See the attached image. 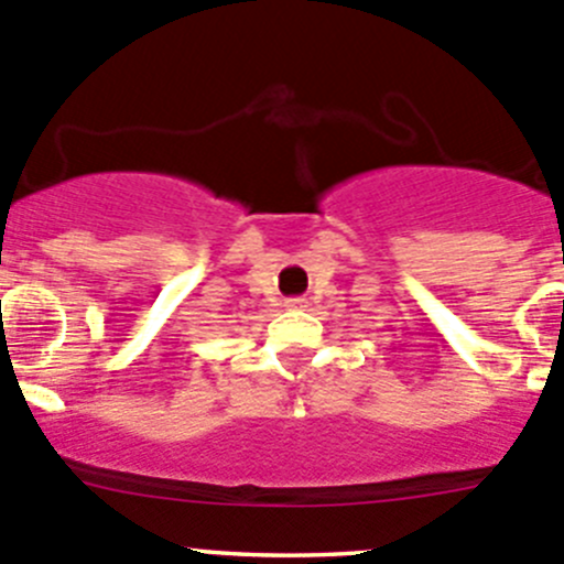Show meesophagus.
Returning a JSON list of instances; mask_svg holds the SVG:
<instances>
[{
    "mask_svg": "<svg viewBox=\"0 0 564 564\" xmlns=\"http://www.w3.org/2000/svg\"><path fill=\"white\" fill-rule=\"evenodd\" d=\"M289 305H292V308H305L303 300H289Z\"/></svg>",
    "mask_w": 564,
    "mask_h": 564,
    "instance_id": "obj_1",
    "label": "esophagus"
}]
</instances>
